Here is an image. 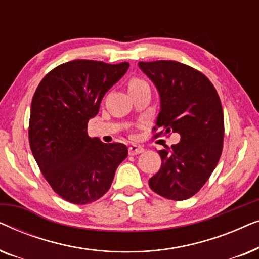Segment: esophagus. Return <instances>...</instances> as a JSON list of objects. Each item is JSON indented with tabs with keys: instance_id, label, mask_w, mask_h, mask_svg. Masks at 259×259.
<instances>
[{
	"instance_id": "esophagus-1",
	"label": "esophagus",
	"mask_w": 259,
	"mask_h": 259,
	"mask_svg": "<svg viewBox=\"0 0 259 259\" xmlns=\"http://www.w3.org/2000/svg\"><path fill=\"white\" fill-rule=\"evenodd\" d=\"M144 148L141 146H138V145H131L128 147V154L130 155H137L139 153H143Z\"/></svg>"
}]
</instances>
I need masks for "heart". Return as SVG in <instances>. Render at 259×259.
Listing matches in <instances>:
<instances>
[{
	"mask_svg": "<svg viewBox=\"0 0 259 259\" xmlns=\"http://www.w3.org/2000/svg\"><path fill=\"white\" fill-rule=\"evenodd\" d=\"M145 87H148L147 82L140 77H131L128 80V91L130 93H134V92H138L143 90Z\"/></svg>",
	"mask_w": 259,
	"mask_h": 259,
	"instance_id": "b5f03b06",
	"label": "heart"
}]
</instances>
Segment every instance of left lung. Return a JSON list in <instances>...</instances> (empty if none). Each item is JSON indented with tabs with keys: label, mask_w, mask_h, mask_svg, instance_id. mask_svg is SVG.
Returning <instances> with one entry per match:
<instances>
[{
	"label": "left lung",
	"mask_w": 259,
	"mask_h": 259,
	"mask_svg": "<svg viewBox=\"0 0 259 259\" xmlns=\"http://www.w3.org/2000/svg\"><path fill=\"white\" fill-rule=\"evenodd\" d=\"M139 68L160 95L157 126L161 134L178 133L180 141L171 150L158 152L161 167L148 180L159 196L185 200L207 182L217 166L224 140L221 99L210 80L192 67L169 60L139 62Z\"/></svg>",
	"instance_id": "left-lung-1"
}]
</instances>
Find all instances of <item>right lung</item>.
I'll return each mask as SVG.
<instances>
[{
    "instance_id": "add662e5",
    "label": "right lung",
    "mask_w": 259,
    "mask_h": 259,
    "mask_svg": "<svg viewBox=\"0 0 259 259\" xmlns=\"http://www.w3.org/2000/svg\"><path fill=\"white\" fill-rule=\"evenodd\" d=\"M128 67V62L74 60L51 70L35 91L30 150L54 192L69 203L90 204L104 196L128 154L123 144H105L87 133L106 92Z\"/></svg>"
}]
</instances>
